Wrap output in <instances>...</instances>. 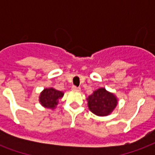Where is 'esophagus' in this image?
Segmentation results:
<instances>
[{
	"instance_id": "esophagus-1",
	"label": "esophagus",
	"mask_w": 155,
	"mask_h": 155,
	"mask_svg": "<svg viewBox=\"0 0 155 155\" xmlns=\"http://www.w3.org/2000/svg\"><path fill=\"white\" fill-rule=\"evenodd\" d=\"M71 89H72V91H81V88L76 87V86H74V85H73Z\"/></svg>"
}]
</instances>
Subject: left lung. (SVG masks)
Returning a JSON list of instances; mask_svg holds the SVG:
<instances>
[{"label": "left lung", "instance_id": "obj_1", "mask_svg": "<svg viewBox=\"0 0 155 155\" xmlns=\"http://www.w3.org/2000/svg\"><path fill=\"white\" fill-rule=\"evenodd\" d=\"M90 110L99 116H105L114 110L117 105V99L114 94L104 88H100L87 98Z\"/></svg>", "mask_w": 155, "mask_h": 155}]
</instances>
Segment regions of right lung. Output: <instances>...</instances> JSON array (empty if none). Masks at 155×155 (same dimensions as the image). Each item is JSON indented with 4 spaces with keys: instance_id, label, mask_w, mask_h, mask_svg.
<instances>
[{
    "instance_id": "add662e5",
    "label": "right lung",
    "mask_w": 155,
    "mask_h": 155,
    "mask_svg": "<svg viewBox=\"0 0 155 155\" xmlns=\"http://www.w3.org/2000/svg\"><path fill=\"white\" fill-rule=\"evenodd\" d=\"M64 95V93L53 88L45 89L40 95V102L45 108L54 109L58 104L59 99Z\"/></svg>"
}]
</instances>
